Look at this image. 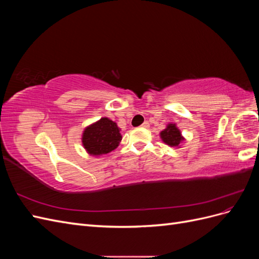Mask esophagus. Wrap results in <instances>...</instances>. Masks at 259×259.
Returning <instances> with one entry per match:
<instances>
[{"label":"esophagus","instance_id":"34e87169","mask_svg":"<svg viewBox=\"0 0 259 259\" xmlns=\"http://www.w3.org/2000/svg\"><path fill=\"white\" fill-rule=\"evenodd\" d=\"M142 127H143V128H148V127H149V123H148V122H144V123L142 124Z\"/></svg>","mask_w":259,"mask_h":259}]
</instances>
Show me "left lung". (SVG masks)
Wrapping results in <instances>:
<instances>
[{
	"label": "left lung",
	"mask_w": 259,
	"mask_h": 259,
	"mask_svg": "<svg viewBox=\"0 0 259 259\" xmlns=\"http://www.w3.org/2000/svg\"><path fill=\"white\" fill-rule=\"evenodd\" d=\"M160 137L164 144L174 148H180V144L185 140L184 136L182 135V132L174 123H168L166 125V128H164L160 133Z\"/></svg>",
	"instance_id": "obj_1"
}]
</instances>
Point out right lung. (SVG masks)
<instances>
[{
	"label": "right lung",
	"mask_w": 259,
	"mask_h": 259,
	"mask_svg": "<svg viewBox=\"0 0 259 259\" xmlns=\"http://www.w3.org/2000/svg\"><path fill=\"white\" fill-rule=\"evenodd\" d=\"M120 131L115 122L108 117H101L83 131L82 145L85 151L96 158L113 151L122 140Z\"/></svg>",
	"instance_id": "obj_1"
}]
</instances>
